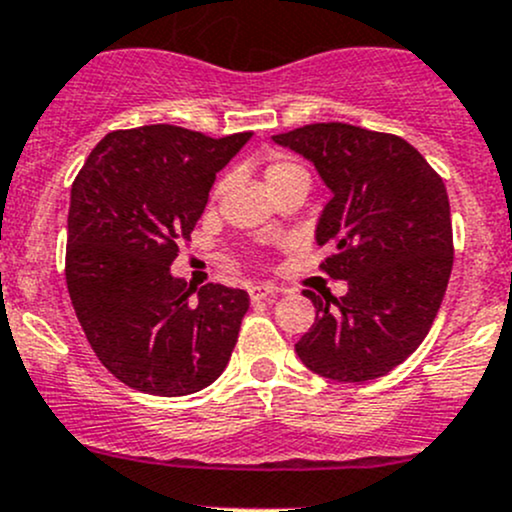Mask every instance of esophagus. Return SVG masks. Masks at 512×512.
Segmentation results:
<instances>
[{"label":"esophagus","instance_id":"esophagus-1","mask_svg":"<svg viewBox=\"0 0 512 512\" xmlns=\"http://www.w3.org/2000/svg\"><path fill=\"white\" fill-rule=\"evenodd\" d=\"M275 292H277V287H272V285H255V287H250V299L252 302H262V299L275 297Z\"/></svg>","mask_w":512,"mask_h":512}]
</instances>
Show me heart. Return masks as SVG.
Segmentation results:
<instances>
[{"mask_svg": "<svg viewBox=\"0 0 512 512\" xmlns=\"http://www.w3.org/2000/svg\"><path fill=\"white\" fill-rule=\"evenodd\" d=\"M294 170H302V168H299L297 163H292V160H275V163L267 165V170H265L267 185L275 183V180H277V178H282V175L294 173Z\"/></svg>", "mask_w": 512, "mask_h": 512, "instance_id": "heart-1", "label": "heart"}]
</instances>
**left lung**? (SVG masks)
<instances>
[{"instance_id":"1","label":"left lung","mask_w":512,"mask_h":512,"mask_svg":"<svg viewBox=\"0 0 512 512\" xmlns=\"http://www.w3.org/2000/svg\"><path fill=\"white\" fill-rule=\"evenodd\" d=\"M272 138L312 160L334 193L317 245L332 252L322 270L349 285L339 299L304 289L317 319L294 349L327 379H379L416 352L446 294L453 267L446 185L394 133L332 121Z\"/></svg>"}]
</instances>
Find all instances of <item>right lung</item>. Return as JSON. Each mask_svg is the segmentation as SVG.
Listing matches in <instances>:
<instances>
[{
  "mask_svg": "<svg viewBox=\"0 0 512 512\" xmlns=\"http://www.w3.org/2000/svg\"><path fill=\"white\" fill-rule=\"evenodd\" d=\"M250 136L210 138L168 123L113 131L71 185V304L98 361L131 389L195 394L230 361L247 292L210 282L193 297L170 265L203 215L215 173Z\"/></svg>",
  "mask_w": 512,
  "mask_h": 512,
  "instance_id": "right-lung-1",
  "label": "right lung"
}]
</instances>
